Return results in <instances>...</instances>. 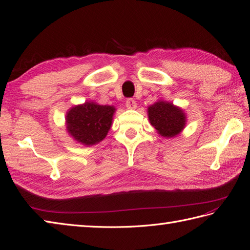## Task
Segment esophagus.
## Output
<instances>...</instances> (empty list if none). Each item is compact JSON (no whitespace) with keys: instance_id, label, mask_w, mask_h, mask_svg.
I'll return each instance as SVG.
<instances>
[{"instance_id":"esophagus-1","label":"esophagus","mask_w":250,"mask_h":250,"mask_svg":"<svg viewBox=\"0 0 250 250\" xmlns=\"http://www.w3.org/2000/svg\"><path fill=\"white\" fill-rule=\"evenodd\" d=\"M125 106H126V108H129V109H135L136 108V102L133 99L126 100Z\"/></svg>"}]
</instances>
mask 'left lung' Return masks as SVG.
I'll use <instances>...</instances> for the list:
<instances>
[{
    "label": "left lung",
    "mask_w": 250,
    "mask_h": 250,
    "mask_svg": "<svg viewBox=\"0 0 250 250\" xmlns=\"http://www.w3.org/2000/svg\"><path fill=\"white\" fill-rule=\"evenodd\" d=\"M150 125L165 138H173L184 129L187 116L184 111L172 103L158 101L147 109Z\"/></svg>",
    "instance_id": "obj_1"
}]
</instances>
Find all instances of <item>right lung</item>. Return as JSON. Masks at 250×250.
I'll list each match as a JSON object with an SVG mask.
<instances>
[{
    "instance_id": "add662e5",
    "label": "right lung",
    "mask_w": 250,
    "mask_h": 250,
    "mask_svg": "<svg viewBox=\"0 0 250 250\" xmlns=\"http://www.w3.org/2000/svg\"><path fill=\"white\" fill-rule=\"evenodd\" d=\"M114 106L99 105L95 102L73 106L67 111V132L78 143L90 146L106 138L112 124Z\"/></svg>"
}]
</instances>
